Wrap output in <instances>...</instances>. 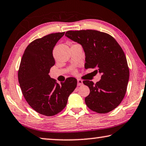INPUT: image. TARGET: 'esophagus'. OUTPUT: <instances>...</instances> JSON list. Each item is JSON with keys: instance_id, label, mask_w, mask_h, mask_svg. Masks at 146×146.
<instances>
[{"instance_id": "obj_1", "label": "esophagus", "mask_w": 146, "mask_h": 146, "mask_svg": "<svg viewBox=\"0 0 146 146\" xmlns=\"http://www.w3.org/2000/svg\"><path fill=\"white\" fill-rule=\"evenodd\" d=\"M82 84H83L82 80H80V79H78V80H77V85L78 86H82Z\"/></svg>"}]
</instances>
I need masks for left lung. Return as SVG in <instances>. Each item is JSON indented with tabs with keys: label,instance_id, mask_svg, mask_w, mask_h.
Wrapping results in <instances>:
<instances>
[{
	"label": "left lung",
	"instance_id": "left-lung-1",
	"mask_svg": "<svg viewBox=\"0 0 146 146\" xmlns=\"http://www.w3.org/2000/svg\"><path fill=\"white\" fill-rule=\"evenodd\" d=\"M65 35L82 46L85 68H95L102 75L96 84L83 81L90 90L85 98L86 104L98 113L110 112L123 100L129 78L127 59L122 48L113 36L97 30L68 31Z\"/></svg>",
	"mask_w": 146,
	"mask_h": 146
}]
</instances>
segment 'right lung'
Instances as JSON below:
<instances>
[{
    "instance_id": "right-lung-1",
    "label": "right lung",
    "mask_w": 146,
    "mask_h": 146,
    "mask_svg": "<svg viewBox=\"0 0 146 146\" xmlns=\"http://www.w3.org/2000/svg\"><path fill=\"white\" fill-rule=\"evenodd\" d=\"M65 32L48 35L29 44L24 51L18 72L22 92L29 105L36 112L53 116L66 107L77 80L73 77L58 84L49 75L55 65L53 50Z\"/></svg>"
}]
</instances>
